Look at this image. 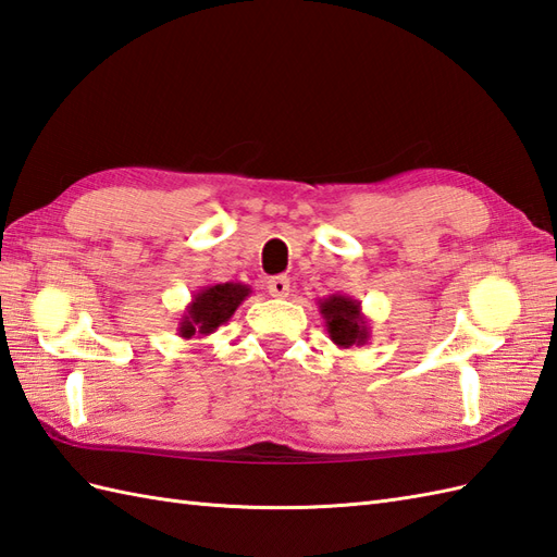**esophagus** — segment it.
Segmentation results:
<instances>
[{
	"label": "esophagus",
	"mask_w": 557,
	"mask_h": 557,
	"mask_svg": "<svg viewBox=\"0 0 557 557\" xmlns=\"http://www.w3.org/2000/svg\"><path fill=\"white\" fill-rule=\"evenodd\" d=\"M268 292H270V296H275V298H284V296H289V277H282V275H277V277H270L268 280Z\"/></svg>",
	"instance_id": "1"
}]
</instances>
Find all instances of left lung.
I'll use <instances>...</instances> for the list:
<instances>
[{"instance_id": "8db88e82", "label": "left lung", "mask_w": 557, "mask_h": 557, "mask_svg": "<svg viewBox=\"0 0 557 557\" xmlns=\"http://www.w3.org/2000/svg\"><path fill=\"white\" fill-rule=\"evenodd\" d=\"M326 334L338 348L364 346L372 336V326L362 312V301L346 294H332L318 301Z\"/></svg>"}]
</instances>
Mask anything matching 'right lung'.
<instances>
[{
	"label": "right lung",
	"instance_id": "add662e5",
	"mask_svg": "<svg viewBox=\"0 0 557 557\" xmlns=\"http://www.w3.org/2000/svg\"><path fill=\"white\" fill-rule=\"evenodd\" d=\"M251 294V287L242 282H216L199 287L190 304L185 306L176 332L181 338H205L235 315L242 301Z\"/></svg>",
	"mask_w": 557,
	"mask_h": 557
}]
</instances>
